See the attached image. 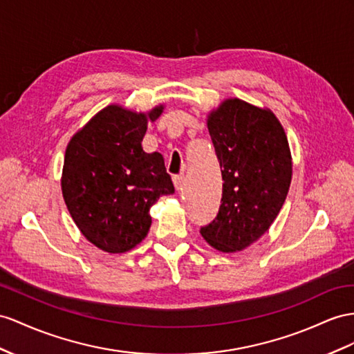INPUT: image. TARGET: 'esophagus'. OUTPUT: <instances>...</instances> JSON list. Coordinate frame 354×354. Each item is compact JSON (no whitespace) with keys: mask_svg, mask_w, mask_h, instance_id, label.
<instances>
[{"mask_svg":"<svg viewBox=\"0 0 354 354\" xmlns=\"http://www.w3.org/2000/svg\"><path fill=\"white\" fill-rule=\"evenodd\" d=\"M174 184H175V188L176 189H180L183 188V183H184V175L183 174H179V175H174Z\"/></svg>","mask_w":354,"mask_h":354,"instance_id":"1","label":"esophagus"}]
</instances>
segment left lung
Listing matches in <instances>:
<instances>
[{"instance_id":"obj_1","label":"left lung","mask_w":354,"mask_h":354,"mask_svg":"<svg viewBox=\"0 0 354 354\" xmlns=\"http://www.w3.org/2000/svg\"><path fill=\"white\" fill-rule=\"evenodd\" d=\"M207 130L224 184L218 214L201 233L215 250L241 251L268 232L284 205L292 183L287 136L270 111L239 98L212 111Z\"/></svg>"}]
</instances>
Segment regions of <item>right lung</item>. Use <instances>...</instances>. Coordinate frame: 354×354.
<instances>
[{"label": "right lung", "mask_w": 354, "mask_h": 354, "mask_svg": "<svg viewBox=\"0 0 354 354\" xmlns=\"http://www.w3.org/2000/svg\"><path fill=\"white\" fill-rule=\"evenodd\" d=\"M162 106L136 113L111 104L71 138L61 188L67 209L84 236L106 252H125L151 227V206L175 187L160 152L142 148L148 121Z\"/></svg>", "instance_id": "add662e5"}]
</instances>
